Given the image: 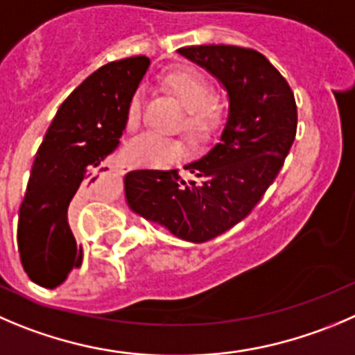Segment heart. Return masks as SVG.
Instances as JSON below:
<instances>
[{"instance_id":"obj_1","label":"heart","mask_w":355,"mask_h":355,"mask_svg":"<svg viewBox=\"0 0 355 355\" xmlns=\"http://www.w3.org/2000/svg\"><path fill=\"white\" fill-rule=\"evenodd\" d=\"M164 83L184 106L183 125L193 139H204L218 130L226 118V103L212 96V83L204 73L190 66L174 67L164 76ZM144 90L137 89L127 106V127L136 129L143 116ZM184 155L181 137L146 132L132 141L129 158L134 164L164 167Z\"/></svg>"}]
</instances>
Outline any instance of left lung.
Returning a JSON list of instances; mask_svg holds the SVG:
<instances>
[{"instance_id": "1", "label": "left lung", "mask_w": 355, "mask_h": 355, "mask_svg": "<svg viewBox=\"0 0 355 355\" xmlns=\"http://www.w3.org/2000/svg\"><path fill=\"white\" fill-rule=\"evenodd\" d=\"M178 52L207 69L228 92L230 110L219 143L184 171H130L127 204L148 221L188 242H207L256 207L295 143V94L263 53L234 45L184 46Z\"/></svg>"}]
</instances>
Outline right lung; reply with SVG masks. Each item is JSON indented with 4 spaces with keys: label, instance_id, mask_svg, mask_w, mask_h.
Wrapping results in <instances>:
<instances>
[{
    "label": "right lung",
    "instance_id": "add662e5",
    "mask_svg": "<svg viewBox=\"0 0 355 355\" xmlns=\"http://www.w3.org/2000/svg\"><path fill=\"white\" fill-rule=\"evenodd\" d=\"M144 55L99 67L60 104L36 153L19 211L20 261L33 282L53 289L80 268L82 245L69 211L96 188L127 125V106L146 74Z\"/></svg>",
    "mask_w": 355,
    "mask_h": 355
}]
</instances>
